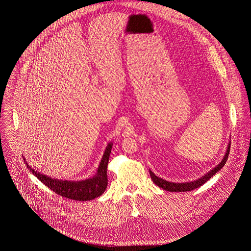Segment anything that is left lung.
Segmentation results:
<instances>
[{"mask_svg": "<svg viewBox=\"0 0 251 251\" xmlns=\"http://www.w3.org/2000/svg\"><path fill=\"white\" fill-rule=\"evenodd\" d=\"M230 151V143H228L226 152L223 158V160L218 164L216 167L212 168L210 171H208L207 173H205L203 176H201L199 179L192 181V182H184V183H173V182H168L167 180H164L158 176H156L151 169H150V173H151V179L153 181V183L158 185L159 187H162L163 189L170 191V192H184V191H190L193 190L197 187H199L201 185L204 184L205 182H207L213 175H215L218 171L223 168L225 166V164L226 163V160L228 158V154Z\"/></svg>", "mask_w": 251, "mask_h": 251, "instance_id": "8db88e82", "label": "left lung"}]
</instances>
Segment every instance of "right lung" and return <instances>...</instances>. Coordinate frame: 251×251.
<instances>
[{
    "label": "right lung",
    "mask_w": 251,
    "mask_h": 251,
    "mask_svg": "<svg viewBox=\"0 0 251 251\" xmlns=\"http://www.w3.org/2000/svg\"><path fill=\"white\" fill-rule=\"evenodd\" d=\"M113 143L110 142L107 144L103 155L101 157L100 165L97 169L96 174L89 179H85L82 181H66V180H58L53 179L46 174L40 173L30 167L25 157L24 161L29 171L37 177L42 183L50 187L55 193L61 195L67 199L75 201L93 200L100 196L107 186V174L106 168L109 160V155L112 150Z\"/></svg>",
    "instance_id": "obj_1"
}]
</instances>
